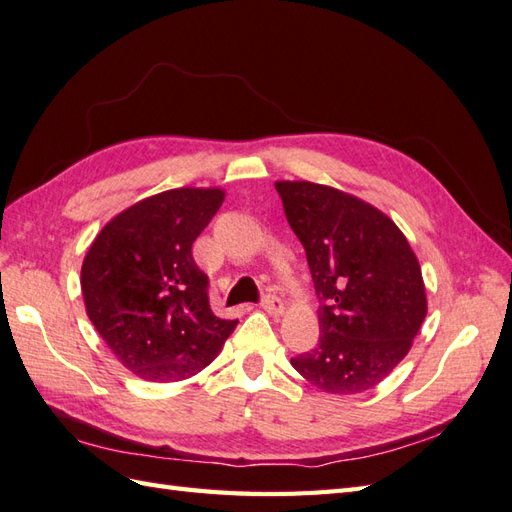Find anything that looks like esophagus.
I'll list each match as a JSON object with an SVG mask.
<instances>
[{
	"instance_id": "1",
	"label": "esophagus",
	"mask_w": 512,
	"mask_h": 512,
	"mask_svg": "<svg viewBox=\"0 0 512 512\" xmlns=\"http://www.w3.org/2000/svg\"><path fill=\"white\" fill-rule=\"evenodd\" d=\"M261 307H264L270 313V316H281V313L285 311L283 300L279 296H274V294H266L264 300H261Z\"/></svg>"
}]
</instances>
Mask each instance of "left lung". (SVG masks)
<instances>
[{"instance_id":"1","label":"left lung","mask_w":512,"mask_h":512,"mask_svg":"<svg viewBox=\"0 0 512 512\" xmlns=\"http://www.w3.org/2000/svg\"><path fill=\"white\" fill-rule=\"evenodd\" d=\"M320 298V342L292 359L326 393L376 387L411 350L426 318L422 268L381 209L311 181H277Z\"/></svg>"}]
</instances>
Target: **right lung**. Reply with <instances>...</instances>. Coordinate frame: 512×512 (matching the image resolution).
Returning <instances> with one entry per match:
<instances>
[{
  "instance_id": "right-lung-1",
  "label": "right lung",
  "mask_w": 512,
  "mask_h": 512,
  "mask_svg": "<svg viewBox=\"0 0 512 512\" xmlns=\"http://www.w3.org/2000/svg\"><path fill=\"white\" fill-rule=\"evenodd\" d=\"M225 201L220 188H175L114 216L90 244L82 294L90 322L129 372L175 383L216 359L238 320L214 316L192 244Z\"/></svg>"
}]
</instances>
